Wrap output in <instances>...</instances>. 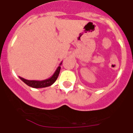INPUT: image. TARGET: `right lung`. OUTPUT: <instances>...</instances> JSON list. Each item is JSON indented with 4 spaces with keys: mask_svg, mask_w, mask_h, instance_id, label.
<instances>
[{
    "mask_svg": "<svg viewBox=\"0 0 133 133\" xmlns=\"http://www.w3.org/2000/svg\"><path fill=\"white\" fill-rule=\"evenodd\" d=\"M62 63H63V62H61V63H60L58 68H57L56 70H55V73H54L50 78H47V79L43 80V81H35V80L30 81V80H26L25 79V78L21 77H19V78L20 79L22 80L26 84H27V85L30 87L35 88V89L47 87L52 85L55 81H56L57 78H58L60 70H61V65L62 64Z\"/></svg>",
    "mask_w": 133,
    "mask_h": 133,
    "instance_id": "right-lung-1",
    "label": "right lung"
}]
</instances>
